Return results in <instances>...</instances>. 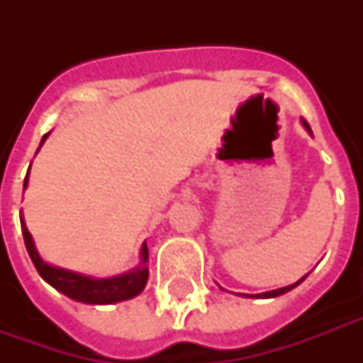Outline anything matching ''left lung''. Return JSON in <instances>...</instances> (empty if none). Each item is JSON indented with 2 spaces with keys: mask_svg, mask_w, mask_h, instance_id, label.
<instances>
[{
  "mask_svg": "<svg viewBox=\"0 0 363 363\" xmlns=\"http://www.w3.org/2000/svg\"><path fill=\"white\" fill-rule=\"evenodd\" d=\"M301 122H303V125H305V130L309 131L311 133V128H309V124H307V122L303 121V118H301ZM307 277V275H305ZM305 277L303 279H299L298 282H294V284H290V286H284V288H279V290H271V292H264V294H258V298H277V296H282V294H286V292H290V290H292V288H296L299 284V282H303L305 281ZM248 298H254V296H248Z\"/></svg>",
  "mask_w": 363,
  "mask_h": 363,
  "instance_id": "1",
  "label": "left lung"
}]
</instances>
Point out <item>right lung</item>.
Returning <instances> with one entry per match:
<instances>
[{"mask_svg":"<svg viewBox=\"0 0 363 363\" xmlns=\"http://www.w3.org/2000/svg\"><path fill=\"white\" fill-rule=\"evenodd\" d=\"M48 133H45L41 139V145ZM39 145V147H41ZM39 152V148H37ZM30 171V169H28ZM28 186V175L24 179V188ZM20 224H22V235H24L26 248L30 254L31 262L35 265V269L39 271V275L45 281L54 286L58 292H62L67 298L81 301V303L90 305H109L116 303V301H124V299L135 298L137 294L143 292V288L147 286L148 281V247L147 242H143L141 247V264L137 265L135 269L128 271L124 275L111 277V279H94V277L82 275V273H75V271L62 269L56 265H50L47 262H43V258L37 252L33 239H31L30 232L24 224V218L20 215Z\"/></svg>","mask_w":363,"mask_h":363,"instance_id":"obj_1","label":"right lung"}]
</instances>
